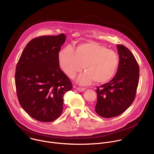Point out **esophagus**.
Wrapping results in <instances>:
<instances>
[{
  "instance_id": "esophagus-1",
  "label": "esophagus",
  "mask_w": 154,
  "mask_h": 154,
  "mask_svg": "<svg viewBox=\"0 0 154 154\" xmlns=\"http://www.w3.org/2000/svg\"><path fill=\"white\" fill-rule=\"evenodd\" d=\"M75 88H76L77 90L79 91H84L85 90V88L84 87H75Z\"/></svg>"
}]
</instances>
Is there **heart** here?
Listing matches in <instances>:
<instances>
[{
	"label": "heart",
	"instance_id": "obj_1",
	"mask_svg": "<svg viewBox=\"0 0 154 154\" xmlns=\"http://www.w3.org/2000/svg\"><path fill=\"white\" fill-rule=\"evenodd\" d=\"M60 68L70 78H74L83 69L85 72L78 79L81 84L87 85L95 81L104 84L116 75L119 60L113 51L95 42L78 44L74 50L70 46L61 50L58 54Z\"/></svg>",
	"mask_w": 154,
	"mask_h": 154
}]
</instances>
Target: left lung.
Wrapping results in <instances>:
<instances>
[{
	"mask_svg": "<svg viewBox=\"0 0 154 154\" xmlns=\"http://www.w3.org/2000/svg\"><path fill=\"white\" fill-rule=\"evenodd\" d=\"M119 64L115 76L96 90V112L104 118H112L123 113L133 103L139 82L140 69L132 52L117 44Z\"/></svg>",
	"mask_w": 154,
	"mask_h": 154,
	"instance_id": "8db88e82",
	"label": "left lung"
}]
</instances>
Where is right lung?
I'll list each match as a JSON object with an SVG mask.
<instances>
[{
  "instance_id": "right-lung-1",
  "label": "right lung",
  "mask_w": 154,
  "mask_h": 154,
  "mask_svg": "<svg viewBox=\"0 0 154 154\" xmlns=\"http://www.w3.org/2000/svg\"><path fill=\"white\" fill-rule=\"evenodd\" d=\"M66 36H41L26 45L16 68L15 84L19 102L33 118L51 122L63 110L64 95L72 88L59 69L58 54Z\"/></svg>"
}]
</instances>
